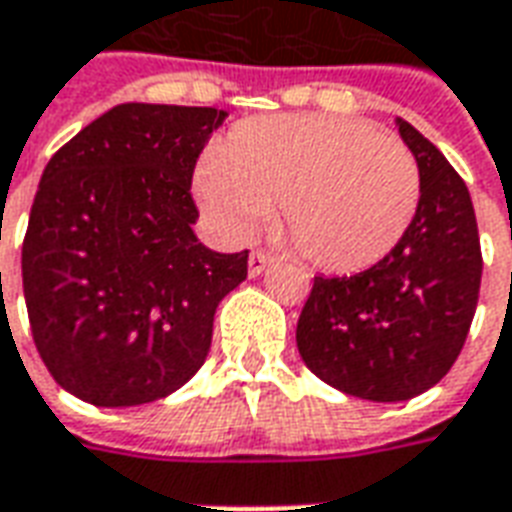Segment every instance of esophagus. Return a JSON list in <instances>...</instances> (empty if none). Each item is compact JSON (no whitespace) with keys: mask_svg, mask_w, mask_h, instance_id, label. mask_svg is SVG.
Listing matches in <instances>:
<instances>
[{"mask_svg":"<svg viewBox=\"0 0 512 512\" xmlns=\"http://www.w3.org/2000/svg\"><path fill=\"white\" fill-rule=\"evenodd\" d=\"M272 261H275V256H272V253L253 251L251 253V261H248V275H251V278H259L261 272L267 270Z\"/></svg>","mask_w":512,"mask_h":512,"instance_id":"obj_1","label":"esophagus"}]
</instances>
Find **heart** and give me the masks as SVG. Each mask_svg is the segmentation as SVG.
<instances>
[{"instance_id":"b5f03b06","label":"heart","mask_w":512,"mask_h":512,"mask_svg":"<svg viewBox=\"0 0 512 512\" xmlns=\"http://www.w3.org/2000/svg\"><path fill=\"white\" fill-rule=\"evenodd\" d=\"M196 199L242 240L281 201V226L313 267L357 272L382 261L412 226L420 171L371 122L281 114L240 125L196 171Z\"/></svg>"}]
</instances>
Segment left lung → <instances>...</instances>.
Returning <instances> with one entry per match:
<instances>
[{"label": "left lung", "mask_w": 512, "mask_h": 512, "mask_svg": "<svg viewBox=\"0 0 512 512\" xmlns=\"http://www.w3.org/2000/svg\"><path fill=\"white\" fill-rule=\"evenodd\" d=\"M395 125L420 171L412 226L374 267L313 278L297 322L302 363L335 390L376 404L409 401L453 368L483 275L464 179L406 119Z\"/></svg>", "instance_id": "left-lung-1"}]
</instances>
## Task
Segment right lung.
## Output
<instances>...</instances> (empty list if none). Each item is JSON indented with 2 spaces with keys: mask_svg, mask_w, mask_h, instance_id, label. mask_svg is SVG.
Returning a JSON list of instances; mask_svg holds the SVG:
<instances>
[{
  "mask_svg": "<svg viewBox=\"0 0 512 512\" xmlns=\"http://www.w3.org/2000/svg\"><path fill=\"white\" fill-rule=\"evenodd\" d=\"M226 111L122 103L48 160L21 275L32 338L59 387L95 406L166 398L199 371L248 251L193 234L190 179Z\"/></svg>",
  "mask_w": 512,
  "mask_h": 512,
  "instance_id": "1",
  "label": "right lung"
}]
</instances>
